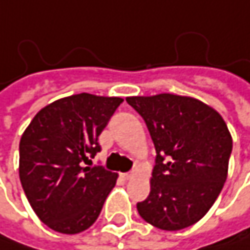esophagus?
<instances>
[{
  "label": "esophagus",
  "instance_id": "esophagus-1",
  "mask_svg": "<svg viewBox=\"0 0 250 250\" xmlns=\"http://www.w3.org/2000/svg\"><path fill=\"white\" fill-rule=\"evenodd\" d=\"M134 176V174L133 172H127V174H122V178L123 179H131Z\"/></svg>",
  "mask_w": 250,
  "mask_h": 250
}]
</instances>
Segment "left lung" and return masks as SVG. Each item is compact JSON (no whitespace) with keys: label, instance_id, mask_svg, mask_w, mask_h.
Listing matches in <instances>:
<instances>
[{"label":"left lung","instance_id":"8db88e82","mask_svg":"<svg viewBox=\"0 0 250 250\" xmlns=\"http://www.w3.org/2000/svg\"><path fill=\"white\" fill-rule=\"evenodd\" d=\"M125 101L143 117L156 149L149 197L137 203L140 217L168 231L197 223L227 178L233 140L223 117L197 98L167 92Z\"/></svg>","mask_w":250,"mask_h":250}]
</instances>
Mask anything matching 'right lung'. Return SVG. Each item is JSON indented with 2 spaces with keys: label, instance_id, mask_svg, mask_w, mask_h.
<instances>
[{
  "label": "right lung",
  "instance_id": "add662e5",
  "mask_svg": "<svg viewBox=\"0 0 250 250\" xmlns=\"http://www.w3.org/2000/svg\"><path fill=\"white\" fill-rule=\"evenodd\" d=\"M120 97L88 92L43 107L20 140L19 174L37 217L55 231L76 234L95 223L119 174L86 167Z\"/></svg>",
  "mask_w": 250,
  "mask_h": 250
}]
</instances>
